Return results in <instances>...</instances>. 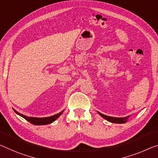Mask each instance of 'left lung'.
<instances>
[{"label": "left lung", "mask_w": 158, "mask_h": 158, "mask_svg": "<svg viewBox=\"0 0 158 158\" xmlns=\"http://www.w3.org/2000/svg\"><path fill=\"white\" fill-rule=\"evenodd\" d=\"M98 114L101 115L102 117H103L104 119H106V120H107V121L112 122V123H117V124L125 123V122H127V119H128V117H129V116H127V117H121V118H119V117H112L106 116V115L102 114L101 113H100V112H98Z\"/></svg>", "instance_id": "left-lung-1"}]
</instances>
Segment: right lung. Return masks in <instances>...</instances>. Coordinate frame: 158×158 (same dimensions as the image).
<instances>
[{
	"mask_svg": "<svg viewBox=\"0 0 158 158\" xmlns=\"http://www.w3.org/2000/svg\"><path fill=\"white\" fill-rule=\"evenodd\" d=\"M14 111L17 114L20 115L21 117H22L23 118H24L25 119L27 120V121L29 122L30 123L32 124H34V125H46V124H51L52 122H54L55 120L58 118V117L60 116L62 112H63V110H62V112H59V113H57L55 115H52V116H51V117H43V118H36V117H30L25 116V115L19 113L18 112L15 110H14Z\"/></svg>",
	"mask_w": 158,
	"mask_h": 158,
	"instance_id": "obj_1",
	"label": "right lung"
}]
</instances>
